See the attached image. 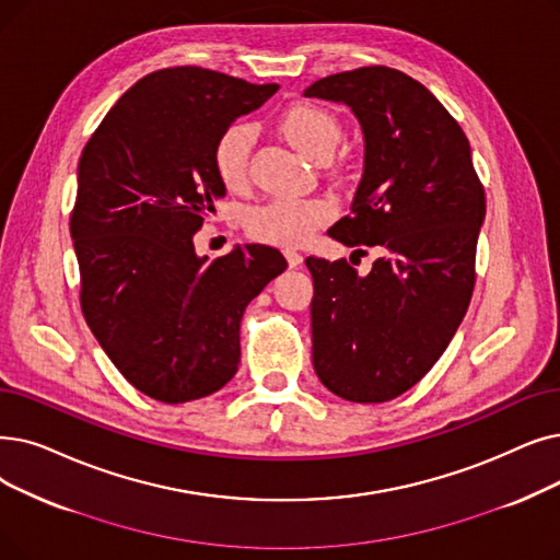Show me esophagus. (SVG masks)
Wrapping results in <instances>:
<instances>
[{
    "mask_svg": "<svg viewBox=\"0 0 560 560\" xmlns=\"http://www.w3.org/2000/svg\"><path fill=\"white\" fill-rule=\"evenodd\" d=\"M283 256H285V260H288L290 267H300L302 260H304V256H302L300 252H295V249H285Z\"/></svg>",
    "mask_w": 560,
    "mask_h": 560,
    "instance_id": "esophagus-1",
    "label": "esophagus"
}]
</instances>
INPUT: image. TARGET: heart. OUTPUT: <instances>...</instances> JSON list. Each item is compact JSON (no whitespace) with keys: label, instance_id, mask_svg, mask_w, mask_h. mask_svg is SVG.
I'll return each mask as SVG.
<instances>
[{"label":"heart","instance_id":"heart-1","mask_svg":"<svg viewBox=\"0 0 560 560\" xmlns=\"http://www.w3.org/2000/svg\"><path fill=\"white\" fill-rule=\"evenodd\" d=\"M279 132L311 160H327L340 139L336 116L318 105H288L277 118ZM249 145L252 132L245 124H231L214 141L212 164L217 178L231 191L247 187L249 180ZM334 214V206L325 199H272L254 206L245 214L247 233L267 245L298 247L325 226Z\"/></svg>","mask_w":560,"mask_h":560}]
</instances>
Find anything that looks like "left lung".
Returning a JSON list of instances; mask_svg holds the SVG:
<instances>
[{
	"label": "left lung",
	"mask_w": 560,
	"mask_h": 560,
	"mask_svg": "<svg viewBox=\"0 0 560 560\" xmlns=\"http://www.w3.org/2000/svg\"><path fill=\"white\" fill-rule=\"evenodd\" d=\"M304 95L348 105L363 132L350 214L327 233L357 256L382 252L366 277L346 258H306L313 369L343 400L386 402L434 366L465 318L485 189L467 135L405 72H336Z\"/></svg>",
	"instance_id": "left-lung-1"
}]
</instances>
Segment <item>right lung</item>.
<instances>
[{
    "instance_id": "add662e5",
    "label": "right lung",
    "mask_w": 560,
    "mask_h": 560,
    "mask_svg": "<svg viewBox=\"0 0 560 560\" xmlns=\"http://www.w3.org/2000/svg\"><path fill=\"white\" fill-rule=\"evenodd\" d=\"M277 89L199 66L155 70L120 95L82 151L70 214L82 313L120 375L160 402L220 392L240 363L242 313L288 267L265 245L214 260L194 252V233L226 194L217 137Z\"/></svg>"
}]
</instances>
